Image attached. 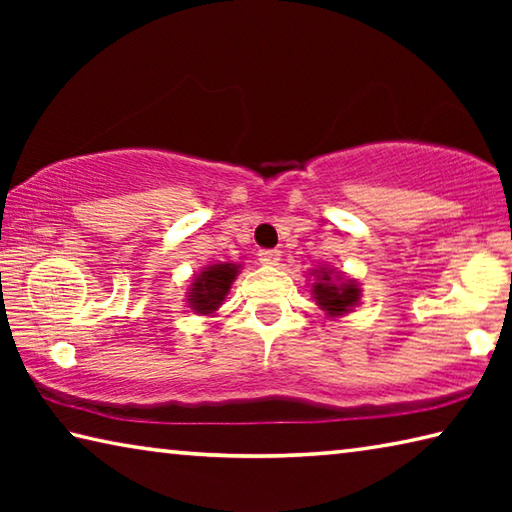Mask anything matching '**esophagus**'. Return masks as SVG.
<instances>
[{
  "mask_svg": "<svg viewBox=\"0 0 512 512\" xmlns=\"http://www.w3.org/2000/svg\"><path fill=\"white\" fill-rule=\"evenodd\" d=\"M280 257H282V253L277 248H262L257 253V259L259 262H262L264 266H275L277 262H280Z\"/></svg>",
  "mask_w": 512,
  "mask_h": 512,
  "instance_id": "1",
  "label": "esophagus"
}]
</instances>
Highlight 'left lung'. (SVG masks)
<instances>
[{"mask_svg":"<svg viewBox=\"0 0 512 512\" xmlns=\"http://www.w3.org/2000/svg\"><path fill=\"white\" fill-rule=\"evenodd\" d=\"M314 296L320 309H325L329 316H341L357 305L361 291L354 282H334L332 271H320L318 282L314 287Z\"/></svg>","mask_w":512,"mask_h":512,"instance_id":"1","label":"left lung"}]
</instances>
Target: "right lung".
I'll return each instance as SVG.
<instances>
[{"mask_svg":"<svg viewBox=\"0 0 512 512\" xmlns=\"http://www.w3.org/2000/svg\"><path fill=\"white\" fill-rule=\"evenodd\" d=\"M237 273L239 266L235 264L207 266L192 282V289H189V307L198 311V314H212L214 309H219L225 293L230 291V284L235 282Z\"/></svg>","mask_w":512,"mask_h":512,"instance_id":"obj_1","label":"right lung"}]
</instances>
